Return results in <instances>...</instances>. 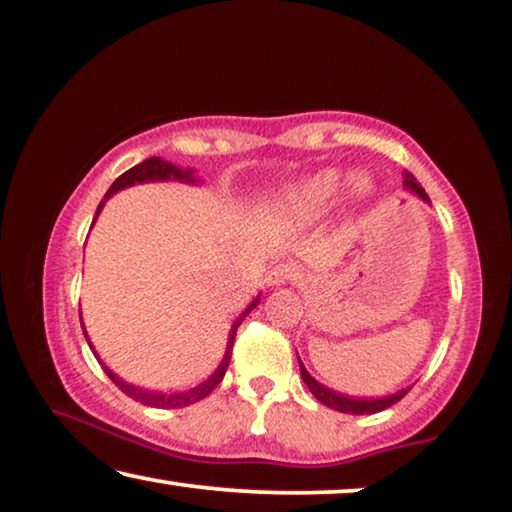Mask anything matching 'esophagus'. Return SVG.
I'll use <instances>...</instances> for the list:
<instances>
[{"instance_id":"1","label":"esophagus","mask_w":512,"mask_h":512,"mask_svg":"<svg viewBox=\"0 0 512 512\" xmlns=\"http://www.w3.org/2000/svg\"><path fill=\"white\" fill-rule=\"evenodd\" d=\"M300 277H302L300 265H295L293 261H281L268 272V284H272V286L293 284V281H298Z\"/></svg>"}]
</instances>
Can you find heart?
Listing matches in <instances>:
<instances>
[{
    "mask_svg": "<svg viewBox=\"0 0 512 512\" xmlns=\"http://www.w3.org/2000/svg\"><path fill=\"white\" fill-rule=\"evenodd\" d=\"M344 173L339 168H325L318 170L311 177H307L300 187H295L291 194H288V205L293 207L295 212L307 214V217H314V214H321L325 207L332 203V198L337 196L339 187H342ZM348 189L355 198H365L372 194L374 184L372 177L365 173H355L348 180Z\"/></svg>",
    "mask_w": 512,
    "mask_h": 512,
    "instance_id": "heart-1",
    "label": "heart"
}]
</instances>
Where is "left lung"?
<instances>
[{"mask_svg": "<svg viewBox=\"0 0 512 512\" xmlns=\"http://www.w3.org/2000/svg\"><path fill=\"white\" fill-rule=\"evenodd\" d=\"M404 187L413 191V194H416L418 198H422V201L429 203L425 189L420 187V182L411 173L404 175ZM300 374H302V381H305L307 388L311 390V395H314L318 402L330 406V409H335V411L351 413V416H369V413H379L383 409H390L392 404H397L399 399H402L406 392H409V388H404V390L395 392V395H388V397H381V399H360V397H348V395H342V392L325 388V385L318 383L314 376L307 372L302 362H300Z\"/></svg>", "mask_w": 512, "mask_h": 512, "instance_id": "obj_1", "label": "left lung"}]
</instances>
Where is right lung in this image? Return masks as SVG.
I'll use <instances>...</instances> for the list:
<instances>
[{"mask_svg": "<svg viewBox=\"0 0 512 512\" xmlns=\"http://www.w3.org/2000/svg\"><path fill=\"white\" fill-rule=\"evenodd\" d=\"M157 180H182V182H196V177H194V170H182V168H177V166H173V164H168V161H164V159H159V157H152V159H145L143 164H138V166H133V168H129L127 173H122L120 177H117V180L110 184V189L106 191V196H103V201L99 203V207H96V214L101 212V207L106 205V201L110 196L115 194V191H120V189H127V187H131V184H138V182H157ZM96 219V217H94ZM94 224V221H92ZM258 305V298L251 302V305L247 307V311H244V314L238 318V321L233 323V328H231V335H228V346H226V353H224V360H221V365L217 367V372H214L210 379L207 381H203V383H198L196 388H191V390H182V392H168V395H164V392H152V390H143V388H138V385H131V383H127V381H122L120 376H115L113 372H110V369L103 365V362L99 360V355H96V360H99V365L103 367V372L108 374V379L113 381L117 388H120L124 395L127 397H131V399H136V402H140V404H145V406H154V409H182V406H189V404H196V402H201V399H205L207 395H210V392L217 388V385L221 383V379H224V374H226V369H228V362H231V353H233V342H235V332H238V328H240V323L244 321V316L249 314L251 309H254ZM85 337H87V332H85ZM87 344H90V348H92V342H90V337H87ZM94 351V348H92Z\"/></svg>", "mask_w": 512, "mask_h": 512, "instance_id": "add662e5", "label": "right lung"}]
</instances>
